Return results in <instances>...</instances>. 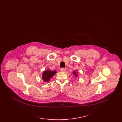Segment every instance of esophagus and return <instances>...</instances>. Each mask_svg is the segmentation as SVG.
<instances>
[{
    "label": "esophagus",
    "instance_id": "34e87169",
    "mask_svg": "<svg viewBox=\"0 0 122 122\" xmlns=\"http://www.w3.org/2000/svg\"><path fill=\"white\" fill-rule=\"evenodd\" d=\"M60 70L61 71H66V69H65V68H61L60 69Z\"/></svg>",
    "mask_w": 122,
    "mask_h": 122
}]
</instances>
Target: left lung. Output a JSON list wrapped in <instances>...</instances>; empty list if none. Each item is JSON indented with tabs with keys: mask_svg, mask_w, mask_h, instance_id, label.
<instances>
[{
	"mask_svg": "<svg viewBox=\"0 0 122 122\" xmlns=\"http://www.w3.org/2000/svg\"><path fill=\"white\" fill-rule=\"evenodd\" d=\"M74 74L75 75V76H77V75L76 74V72H74Z\"/></svg>",
	"mask_w": 122,
	"mask_h": 122,
	"instance_id": "8db88e82",
	"label": "left lung"
}]
</instances>
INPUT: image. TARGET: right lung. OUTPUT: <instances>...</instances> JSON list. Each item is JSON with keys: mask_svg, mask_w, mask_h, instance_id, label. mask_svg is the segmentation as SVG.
Segmentation results:
<instances>
[{"mask_svg": "<svg viewBox=\"0 0 122 122\" xmlns=\"http://www.w3.org/2000/svg\"><path fill=\"white\" fill-rule=\"evenodd\" d=\"M56 73V72L55 71L45 70L42 74V78L44 81L48 82L50 81V79Z\"/></svg>", "mask_w": 122, "mask_h": 122, "instance_id": "obj_1", "label": "right lung"}]
</instances>
